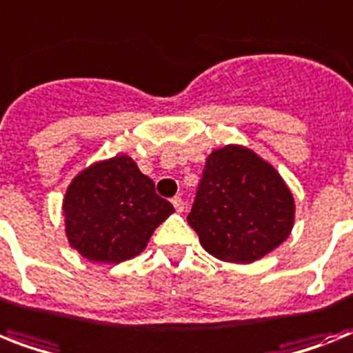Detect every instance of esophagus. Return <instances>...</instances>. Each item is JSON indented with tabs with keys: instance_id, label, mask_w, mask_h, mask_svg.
Segmentation results:
<instances>
[{
	"instance_id": "esophagus-1",
	"label": "esophagus",
	"mask_w": 353,
	"mask_h": 353,
	"mask_svg": "<svg viewBox=\"0 0 353 353\" xmlns=\"http://www.w3.org/2000/svg\"><path fill=\"white\" fill-rule=\"evenodd\" d=\"M172 205H174V209H176V212H183L185 210V201H183L179 196H176V198H172Z\"/></svg>"
}]
</instances>
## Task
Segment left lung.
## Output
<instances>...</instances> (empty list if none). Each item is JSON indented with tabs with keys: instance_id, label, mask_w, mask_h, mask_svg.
<instances>
[{
	"instance_id": "8db88e82",
	"label": "left lung",
	"mask_w": 353,
	"mask_h": 353,
	"mask_svg": "<svg viewBox=\"0 0 353 353\" xmlns=\"http://www.w3.org/2000/svg\"><path fill=\"white\" fill-rule=\"evenodd\" d=\"M293 216L279 172L251 150L225 146L207 157L187 221L212 256L249 263L290 236Z\"/></svg>"
}]
</instances>
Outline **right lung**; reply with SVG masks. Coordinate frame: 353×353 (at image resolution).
Returning a JSON list of instances; mask_svg holds the SVG:
<instances>
[{
  "instance_id": "1",
  "label": "right lung",
  "mask_w": 353,
  "mask_h": 353,
  "mask_svg": "<svg viewBox=\"0 0 353 353\" xmlns=\"http://www.w3.org/2000/svg\"><path fill=\"white\" fill-rule=\"evenodd\" d=\"M172 212L170 201L155 194L154 181L128 155L79 174L63 199L69 243L91 262L133 258Z\"/></svg>"
}]
</instances>
